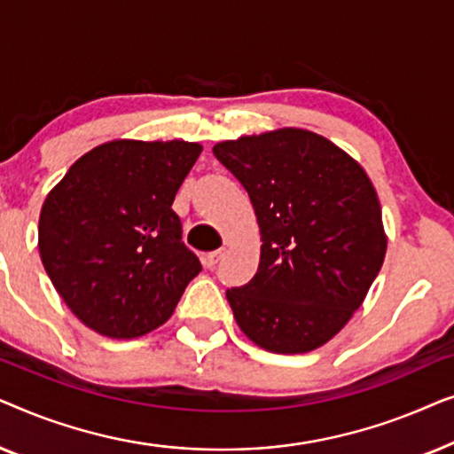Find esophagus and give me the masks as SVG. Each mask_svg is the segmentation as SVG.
I'll use <instances>...</instances> for the list:
<instances>
[{
  "instance_id": "esophagus-1",
  "label": "esophagus",
  "mask_w": 454,
  "mask_h": 454,
  "mask_svg": "<svg viewBox=\"0 0 454 454\" xmlns=\"http://www.w3.org/2000/svg\"><path fill=\"white\" fill-rule=\"evenodd\" d=\"M225 256V247H221V250H215L204 256V266H208V269H215L216 264H219V260Z\"/></svg>"
}]
</instances>
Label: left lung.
<instances>
[{
    "instance_id": "1",
    "label": "left lung",
    "mask_w": 454,
    "mask_h": 454,
    "mask_svg": "<svg viewBox=\"0 0 454 454\" xmlns=\"http://www.w3.org/2000/svg\"><path fill=\"white\" fill-rule=\"evenodd\" d=\"M213 153L246 188L262 239L256 275L227 289L239 328L272 353L325 345L384 262L374 185L349 154L308 129L244 136Z\"/></svg>"
}]
</instances>
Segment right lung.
<instances>
[{"label": "right lung", "mask_w": 454, "mask_h": 454, "mask_svg": "<svg viewBox=\"0 0 454 454\" xmlns=\"http://www.w3.org/2000/svg\"><path fill=\"white\" fill-rule=\"evenodd\" d=\"M200 153L196 142L114 140L80 157L49 192L43 266L92 331L111 339L154 331L202 270L171 208Z\"/></svg>", "instance_id": "right-lung-1"}]
</instances>
